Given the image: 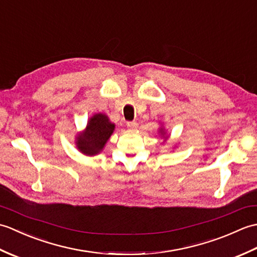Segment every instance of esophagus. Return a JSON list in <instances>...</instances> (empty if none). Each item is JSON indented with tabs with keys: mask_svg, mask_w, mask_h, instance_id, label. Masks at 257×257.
<instances>
[{
	"mask_svg": "<svg viewBox=\"0 0 257 257\" xmlns=\"http://www.w3.org/2000/svg\"><path fill=\"white\" fill-rule=\"evenodd\" d=\"M127 127L130 129V130H135L138 128V123L136 121H132V122H127Z\"/></svg>",
	"mask_w": 257,
	"mask_h": 257,
	"instance_id": "1",
	"label": "esophagus"
}]
</instances>
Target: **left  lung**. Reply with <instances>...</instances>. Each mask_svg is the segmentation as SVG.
<instances>
[{"label":"left lung","instance_id":"8db88e82","mask_svg":"<svg viewBox=\"0 0 257 257\" xmlns=\"http://www.w3.org/2000/svg\"><path fill=\"white\" fill-rule=\"evenodd\" d=\"M159 136H161V138H163V143H166V141L168 140V138H169V136L170 135H168L167 134V130L165 129V127H163V125L161 124V127L159 128Z\"/></svg>","mask_w":257,"mask_h":257}]
</instances>
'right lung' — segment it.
Here are the masks:
<instances>
[{"label":"right lung","instance_id":"obj_1","mask_svg":"<svg viewBox=\"0 0 257 257\" xmlns=\"http://www.w3.org/2000/svg\"><path fill=\"white\" fill-rule=\"evenodd\" d=\"M116 124L105 113H95L88 119L86 128L75 137L76 148L87 157L99 155L114 132Z\"/></svg>","mask_w":257,"mask_h":257}]
</instances>
